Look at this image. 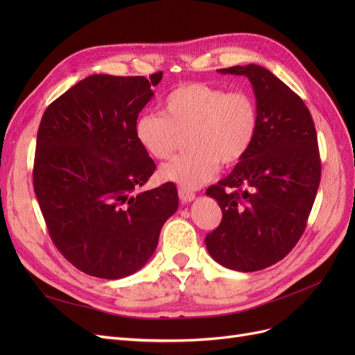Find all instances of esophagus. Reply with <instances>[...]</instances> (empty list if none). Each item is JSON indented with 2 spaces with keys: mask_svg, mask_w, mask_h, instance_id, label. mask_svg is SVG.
<instances>
[{
  "mask_svg": "<svg viewBox=\"0 0 355 355\" xmlns=\"http://www.w3.org/2000/svg\"><path fill=\"white\" fill-rule=\"evenodd\" d=\"M178 192H179V198L184 201V202H191L192 200L196 198V192H192V191H189V189H187L184 187H180Z\"/></svg>",
  "mask_w": 355,
  "mask_h": 355,
  "instance_id": "34e87169",
  "label": "esophagus"
}]
</instances>
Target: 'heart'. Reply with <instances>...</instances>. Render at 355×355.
<instances>
[{
    "label": "heart",
    "instance_id": "1",
    "mask_svg": "<svg viewBox=\"0 0 355 355\" xmlns=\"http://www.w3.org/2000/svg\"><path fill=\"white\" fill-rule=\"evenodd\" d=\"M163 112H145L135 123L139 145L155 159H168L187 135L189 151L161 168L166 180L198 188L223 166L249 154L259 127V112L249 93L228 92L207 83L178 85L161 103Z\"/></svg>",
    "mask_w": 355,
    "mask_h": 355
}]
</instances>
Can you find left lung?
Returning a JSON list of instances; mask_svg holds the SVG:
<instances>
[{
	"label": "left lung",
	"instance_id": "obj_1",
	"mask_svg": "<svg viewBox=\"0 0 355 355\" xmlns=\"http://www.w3.org/2000/svg\"><path fill=\"white\" fill-rule=\"evenodd\" d=\"M218 72L249 78L259 127L249 154L206 191L222 209L206 247L222 266L253 272L282 261L302 237L321 178L317 133L304 101L271 71L250 63Z\"/></svg>",
	"mask_w": 355,
	"mask_h": 355
}]
</instances>
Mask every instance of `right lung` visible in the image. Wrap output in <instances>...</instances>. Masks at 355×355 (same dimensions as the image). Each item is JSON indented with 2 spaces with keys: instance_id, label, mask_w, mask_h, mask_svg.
<instances>
[{
  "instance_id": "right-lung-1",
  "label": "right lung",
  "mask_w": 355,
  "mask_h": 355,
  "mask_svg": "<svg viewBox=\"0 0 355 355\" xmlns=\"http://www.w3.org/2000/svg\"><path fill=\"white\" fill-rule=\"evenodd\" d=\"M163 72L90 75L41 118L34 191L50 237L80 271L106 280L132 275L157 249L178 210L175 184L136 192L155 171L135 123Z\"/></svg>"
}]
</instances>
